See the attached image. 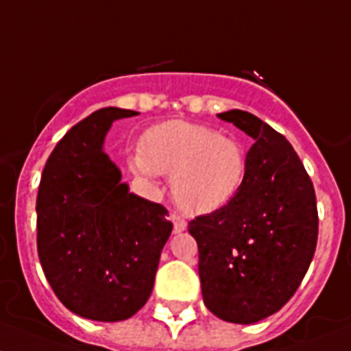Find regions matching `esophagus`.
<instances>
[{"instance_id":"1","label":"esophagus","mask_w":351,"mask_h":351,"mask_svg":"<svg viewBox=\"0 0 351 351\" xmlns=\"http://www.w3.org/2000/svg\"><path fill=\"white\" fill-rule=\"evenodd\" d=\"M169 219L173 221V230H175V234H182V232L187 228V223H185V219H182L178 214H171Z\"/></svg>"}]
</instances>
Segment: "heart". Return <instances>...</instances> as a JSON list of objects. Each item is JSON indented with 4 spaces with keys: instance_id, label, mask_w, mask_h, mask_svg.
<instances>
[{
    "instance_id": "b5f03b06",
    "label": "heart",
    "mask_w": 351,
    "mask_h": 351,
    "mask_svg": "<svg viewBox=\"0 0 351 351\" xmlns=\"http://www.w3.org/2000/svg\"><path fill=\"white\" fill-rule=\"evenodd\" d=\"M134 173L157 180L171 176V194L187 214H210L226 207L243 189L248 158L237 141L187 121L153 126L143 139V152L130 158Z\"/></svg>"
}]
</instances>
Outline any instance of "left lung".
Returning <instances> with one entry per match:
<instances>
[{"mask_svg": "<svg viewBox=\"0 0 351 351\" xmlns=\"http://www.w3.org/2000/svg\"><path fill=\"white\" fill-rule=\"evenodd\" d=\"M253 139L243 189L226 207L198 216L203 302L219 319L252 325L280 311L302 284L317 243L314 185L291 143L250 112L228 110Z\"/></svg>", "mask_w": 351, "mask_h": 351, "instance_id": "1", "label": "left lung"}]
</instances>
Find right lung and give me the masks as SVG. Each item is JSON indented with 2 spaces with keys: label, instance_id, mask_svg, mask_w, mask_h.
I'll list each match as a JSON object with an SVG mask.
<instances>
[{
  "label": "right lung",
  "instance_id": "right-lung-1",
  "mask_svg": "<svg viewBox=\"0 0 351 351\" xmlns=\"http://www.w3.org/2000/svg\"><path fill=\"white\" fill-rule=\"evenodd\" d=\"M137 112L107 107L64 135L37 194V252L44 275L71 312L128 319L148 302L173 223L167 210L130 193L103 144L114 121Z\"/></svg>",
  "mask_w": 351,
  "mask_h": 351
}]
</instances>
